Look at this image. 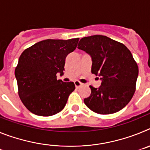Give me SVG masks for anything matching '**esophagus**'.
<instances>
[{
    "mask_svg": "<svg viewBox=\"0 0 150 150\" xmlns=\"http://www.w3.org/2000/svg\"><path fill=\"white\" fill-rule=\"evenodd\" d=\"M74 85H75V86H76V88H79V87H80L82 86V85H83V83H80V82H79V81H77V80H76V81L74 82Z\"/></svg>",
    "mask_w": 150,
    "mask_h": 150,
    "instance_id": "obj_1",
    "label": "esophagus"
}]
</instances>
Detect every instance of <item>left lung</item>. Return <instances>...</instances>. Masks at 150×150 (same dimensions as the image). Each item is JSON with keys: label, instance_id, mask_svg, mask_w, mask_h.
<instances>
[{"label": "left lung", "instance_id": "left-lung-1", "mask_svg": "<svg viewBox=\"0 0 150 150\" xmlns=\"http://www.w3.org/2000/svg\"><path fill=\"white\" fill-rule=\"evenodd\" d=\"M78 49L89 54L91 73L101 80L99 88L90 86L86 105L99 114H111L124 108L136 89L138 66L130 50L122 43L103 35L86 37Z\"/></svg>", "mask_w": 150, "mask_h": 150}]
</instances>
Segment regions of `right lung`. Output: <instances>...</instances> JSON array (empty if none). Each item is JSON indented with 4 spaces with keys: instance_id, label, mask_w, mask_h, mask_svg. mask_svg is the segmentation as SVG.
Instances as JSON below:
<instances>
[{
    "instance_id": "1",
    "label": "right lung",
    "mask_w": 150,
    "mask_h": 150,
    "mask_svg": "<svg viewBox=\"0 0 150 150\" xmlns=\"http://www.w3.org/2000/svg\"><path fill=\"white\" fill-rule=\"evenodd\" d=\"M79 38L45 40L20 55L15 69L18 93L30 112L50 116L64 109L75 85L57 80L56 74H63L66 57L75 50Z\"/></svg>"
}]
</instances>
